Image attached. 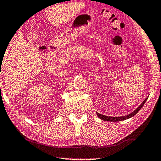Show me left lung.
Instances as JSON below:
<instances>
[{
    "label": "left lung",
    "instance_id": "obj_1",
    "mask_svg": "<svg viewBox=\"0 0 161 161\" xmlns=\"http://www.w3.org/2000/svg\"><path fill=\"white\" fill-rule=\"evenodd\" d=\"M147 99H148L147 97L145 99V100L142 103V104H141L139 106H138L137 108L135 110V111L132 112L131 114H128V115L123 116H105V115H103V114H100L99 113H97V115L98 116V117L100 118V119H103V120H105V121H108V122H119V121H123V120L127 119L133 117V116H135L136 114L140 111L141 108H142L143 107V105H144V103L147 101Z\"/></svg>",
    "mask_w": 161,
    "mask_h": 161
}]
</instances>
